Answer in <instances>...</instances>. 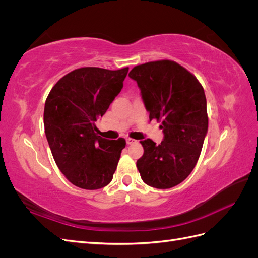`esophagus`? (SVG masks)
Here are the masks:
<instances>
[{
  "label": "esophagus",
  "instance_id": "esophagus-1",
  "mask_svg": "<svg viewBox=\"0 0 258 258\" xmlns=\"http://www.w3.org/2000/svg\"><path fill=\"white\" fill-rule=\"evenodd\" d=\"M126 142H127L128 145H130V144L136 143V140H135V139H131V138H127V139H126Z\"/></svg>",
  "mask_w": 258,
  "mask_h": 258
}]
</instances>
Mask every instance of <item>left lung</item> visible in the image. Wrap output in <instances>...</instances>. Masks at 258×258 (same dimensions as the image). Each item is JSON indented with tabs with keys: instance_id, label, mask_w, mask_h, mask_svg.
<instances>
[{
	"instance_id": "obj_1",
	"label": "left lung",
	"mask_w": 258,
	"mask_h": 258,
	"mask_svg": "<svg viewBox=\"0 0 258 258\" xmlns=\"http://www.w3.org/2000/svg\"><path fill=\"white\" fill-rule=\"evenodd\" d=\"M129 77L138 83L150 120L161 122L163 141H140L144 154L137 161L143 182L171 188L190 174L208 132L207 99L196 76L172 60L135 67Z\"/></svg>"
}]
</instances>
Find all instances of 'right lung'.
<instances>
[{
    "instance_id": "1",
    "label": "right lung",
    "mask_w": 258,
    "mask_h": 258,
    "mask_svg": "<svg viewBox=\"0 0 258 258\" xmlns=\"http://www.w3.org/2000/svg\"><path fill=\"white\" fill-rule=\"evenodd\" d=\"M129 68L76 69L51 88L44 108L45 135L59 170L73 185L95 190L110 184L126 140L97 135V120L120 92Z\"/></svg>"
}]
</instances>
